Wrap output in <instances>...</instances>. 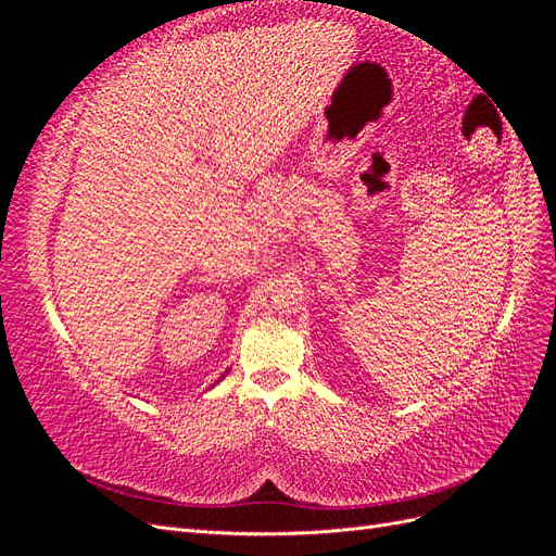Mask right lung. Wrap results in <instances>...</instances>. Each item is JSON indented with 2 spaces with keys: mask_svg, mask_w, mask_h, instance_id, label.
Instances as JSON below:
<instances>
[{
  "mask_svg": "<svg viewBox=\"0 0 556 556\" xmlns=\"http://www.w3.org/2000/svg\"><path fill=\"white\" fill-rule=\"evenodd\" d=\"M223 378H225V376H223ZM223 378H220V380H223ZM220 380H217V382H220Z\"/></svg>",
  "mask_w": 556,
  "mask_h": 556,
  "instance_id": "obj_1",
  "label": "right lung"
}]
</instances>
